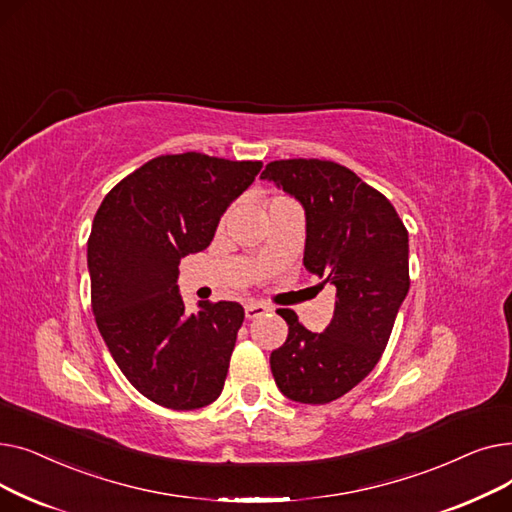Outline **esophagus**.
<instances>
[{"label":"esophagus","mask_w":512,"mask_h":512,"mask_svg":"<svg viewBox=\"0 0 512 512\" xmlns=\"http://www.w3.org/2000/svg\"><path fill=\"white\" fill-rule=\"evenodd\" d=\"M267 311H270V307L263 305V303H249V305L245 307V315H247V319L261 317V315H263V313H267Z\"/></svg>","instance_id":"34e87169"}]
</instances>
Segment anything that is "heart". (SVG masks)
Masks as SVG:
<instances>
[{"mask_svg":"<svg viewBox=\"0 0 512 512\" xmlns=\"http://www.w3.org/2000/svg\"><path fill=\"white\" fill-rule=\"evenodd\" d=\"M286 205H297L294 203L290 197H286V195H276V197H272L270 199V203H267V209H278V207H286Z\"/></svg>","mask_w":512,"mask_h":512,"instance_id":"obj_1","label":"heart"}]
</instances>
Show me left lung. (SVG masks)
Returning a JSON list of instances; mask_svg holds the SVG:
<instances>
[{"mask_svg": "<svg viewBox=\"0 0 512 512\" xmlns=\"http://www.w3.org/2000/svg\"><path fill=\"white\" fill-rule=\"evenodd\" d=\"M261 178L303 205V263L319 286H336L334 317L321 334L278 309L288 338L270 357L274 380L290 400L326 405L365 380L384 353L411 286L409 232L380 191L336 161L280 159Z\"/></svg>", "mask_w": 512, "mask_h": 512, "instance_id": "obj_1", "label": "left lung"}]
</instances>
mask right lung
<instances>
[{
    "mask_svg": "<svg viewBox=\"0 0 512 512\" xmlns=\"http://www.w3.org/2000/svg\"><path fill=\"white\" fill-rule=\"evenodd\" d=\"M261 166L195 151L159 155L95 213L87 263L97 328L126 380L155 405L193 411L222 394L245 309L201 301L188 315L178 265L209 247Z\"/></svg>",
    "mask_w": 512,
    "mask_h": 512,
    "instance_id": "obj_1",
    "label": "right lung"
}]
</instances>
